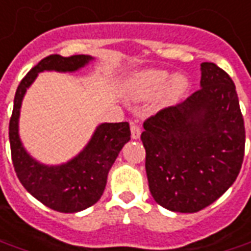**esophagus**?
Segmentation results:
<instances>
[{"label":"esophagus","mask_w":251,"mask_h":251,"mask_svg":"<svg viewBox=\"0 0 251 251\" xmlns=\"http://www.w3.org/2000/svg\"><path fill=\"white\" fill-rule=\"evenodd\" d=\"M130 132H132V139H134V140L140 139V134H141V129H140L139 125H136V124H132V125H130Z\"/></svg>","instance_id":"34e87169"}]
</instances>
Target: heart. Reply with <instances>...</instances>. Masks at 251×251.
<instances>
[{"label":"heart","mask_w":251,"mask_h":251,"mask_svg":"<svg viewBox=\"0 0 251 251\" xmlns=\"http://www.w3.org/2000/svg\"><path fill=\"white\" fill-rule=\"evenodd\" d=\"M170 74L163 70H147L137 73L129 79L127 92L134 99H146L156 95L166 86L161 99L162 105H172L181 100L190 88V81L184 74H177L168 82ZM169 82L168 84L167 82ZM168 84V85L166 83Z\"/></svg>","instance_id":"obj_1"}]
</instances>
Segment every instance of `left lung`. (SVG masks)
<instances>
[{"label": "left lung", "mask_w": 251, "mask_h": 251, "mask_svg": "<svg viewBox=\"0 0 251 251\" xmlns=\"http://www.w3.org/2000/svg\"><path fill=\"white\" fill-rule=\"evenodd\" d=\"M201 74V89L146 119L141 133L151 195L178 213L217 201L236 180L245 156L235 83L214 63H202Z\"/></svg>", "instance_id": "obj_1"}]
</instances>
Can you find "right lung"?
Here are the masks:
<instances>
[{"label": "right lung", "mask_w": 251, "mask_h": 251, "mask_svg": "<svg viewBox=\"0 0 251 251\" xmlns=\"http://www.w3.org/2000/svg\"><path fill=\"white\" fill-rule=\"evenodd\" d=\"M90 60L93 57L88 54H74L70 57L50 54L42 59L19 83L9 121L12 162L20 183L41 203L61 213L85 210L101 198L112 163L122 147L130 140L129 124L99 125L88 146L75 158L63 165L48 166L31 158L20 141V107L25 90L40 73H73L85 67Z\"/></svg>", "instance_id": "1"}]
</instances>
